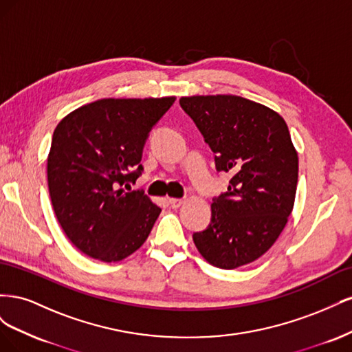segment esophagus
Segmentation results:
<instances>
[{"mask_svg": "<svg viewBox=\"0 0 352 352\" xmlns=\"http://www.w3.org/2000/svg\"><path fill=\"white\" fill-rule=\"evenodd\" d=\"M168 202H170V206H172L173 208H179L180 206L184 204L185 199H184V198H170Z\"/></svg>", "mask_w": 352, "mask_h": 352, "instance_id": "34e87169", "label": "esophagus"}]
</instances>
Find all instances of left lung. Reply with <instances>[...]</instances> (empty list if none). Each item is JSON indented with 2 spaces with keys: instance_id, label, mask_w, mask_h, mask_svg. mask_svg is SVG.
Here are the masks:
<instances>
[{
  "instance_id": "1",
  "label": "left lung",
  "mask_w": 352,
  "mask_h": 352,
  "mask_svg": "<svg viewBox=\"0 0 352 352\" xmlns=\"http://www.w3.org/2000/svg\"><path fill=\"white\" fill-rule=\"evenodd\" d=\"M214 153L217 172L232 173L228 192L212 199L211 221L194 233L199 254L220 269H236L269 251L294 208L298 154L282 117L236 95L182 97Z\"/></svg>"
}]
</instances>
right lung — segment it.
<instances>
[{
  "mask_svg": "<svg viewBox=\"0 0 352 352\" xmlns=\"http://www.w3.org/2000/svg\"><path fill=\"white\" fill-rule=\"evenodd\" d=\"M175 100L104 98L57 124L47 162L50 197L63 230L88 257L120 261L150 235L162 208L131 184L142 175L151 129Z\"/></svg>",
  "mask_w": 352,
  "mask_h": 352,
  "instance_id": "add662e5",
  "label": "right lung"
}]
</instances>
